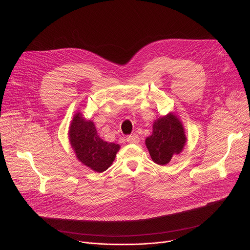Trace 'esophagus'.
<instances>
[{"mask_svg":"<svg viewBox=\"0 0 250 250\" xmlns=\"http://www.w3.org/2000/svg\"><path fill=\"white\" fill-rule=\"evenodd\" d=\"M126 141L130 144H138L139 141H140V138L138 137L137 134H132V135L127 136Z\"/></svg>","mask_w":250,"mask_h":250,"instance_id":"obj_1","label":"esophagus"}]
</instances>
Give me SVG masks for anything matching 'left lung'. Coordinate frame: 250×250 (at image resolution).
I'll use <instances>...</instances> for the list:
<instances>
[{"mask_svg": "<svg viewBox=\"0 0 250 250\" xmlns=\"http://www.w3.org/2000/svg\"><path fill=\"white\" fill-rule=\"evenodd\" d=\"M185 130L175 113H168L153 123L152 134L145 144L149 154L156 164L166 165L172 157L180 154L186 144Z\"/></svg>", "mask_w": 250, "mask_h": 250, "instance_id": "obj_1", "label": "left lung"}]
</instances>
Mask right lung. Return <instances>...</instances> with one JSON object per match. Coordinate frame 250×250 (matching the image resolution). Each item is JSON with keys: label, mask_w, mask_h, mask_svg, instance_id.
I'll return each instance as SVG.
<instances>
[{"label": "right lung", "mask_w": 250, "mask_h": 250, "mask_svg": "<svg viewBox=\"0 0 250 250\" xmlns=\"http://www.w3.org/2000/svg\"><path fill=\"white\" fill-rule=\"evenodd\" d=\"M68 137L77 159L98 173L106 171L112 165L120 150L119 144L102 140L94 122L86 120L81 112L74 115L69 126Z\"/></svg>", "instance_id": "right-lung-1"}]
</instances>
